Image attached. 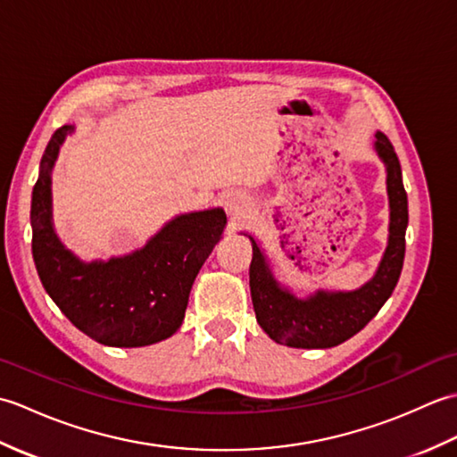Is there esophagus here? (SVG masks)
Masks as SVG:
<instances>
[{
    "mask_svg": "<svg viewBox=\"0 0 457 457\" xmlns=\"http://www.w3.org/2000/svg\"><path fill=\"white\" fill-rule=\"evenodd\" d=\"M247 206H249V200H247L244 192H234L226 198V212L229 213L231 218L245 216Z\"/></svg>",
    "mask_w": 457,
    "mask_h": 457,
    "instance_id": "obj_1",
    "label": "esophagus"
}]
</instances>
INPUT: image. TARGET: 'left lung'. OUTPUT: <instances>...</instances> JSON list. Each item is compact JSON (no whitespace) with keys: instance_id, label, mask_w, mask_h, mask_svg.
<instances>
[{"instance_id":"left-lung-1","label":"left lung","mask_w":457,"mask_h":457,"mask_svg":"<svg viewBox=\"0 0 457 457\" xmlns=\"http://www.w3.org/2000/svg\"><path fill=\"white\" fill-rule=\"evenodd\" d=\"M373 149L386 172L389 237L373 277L359 288H318L314 293L298 296L275 277L273 265L259 239L244 234L253 245L249 287L257 322L280 345L326 349L344 344L367 326L399 283L404 261V234L409 226V200L403 187L399 157L385 133H375Z\"/></svg>"}]
</instances>
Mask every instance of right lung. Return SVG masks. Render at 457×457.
Segmentation results:
<instances>
[{
    "instance_id": "add662e5",
    "label": "right lung",
    "mask_w": 457,
    "mask_h": 457,
    "mask_svg": "<svg viewBox=\"0 0 457 457\" xmlns=\"http://www.w3.org/2000/svg\"><path fill=\"white\" fill-rule=\"evenodd\" d=\"M74 125L56 129L43 153L31 198L33 259L45 290L88 337L110 347L162 342L180 328L190 288L221 239V208L180 213L143 247L108 261H82L56 236L53 169Z\"/></svg>"
}]
</instances>
